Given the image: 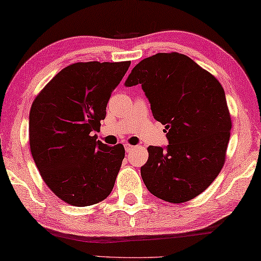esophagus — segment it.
Instances as JSON below:
<instances>
[{
	"label": "esophagus",
	"mask_w": 261,
	"mask_h": 261,
	"mask_svg": "<svg viewBox=\"0 0 261 261\" xmlns=\"http://www.w3.org/2000/svg\"><path fill=\"white\" fill-rule=\"evenodd\" d=\"M124 147H125V151H126V152H130V151L134 150L136 146H134V145H130V144H124Z\"/></svg>",
	"instance_id": "1"
}]
</instances>
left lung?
I'll use <instances>...</instances> for the list:
<instances>
[{"instance_id":"8db88e82","label":"left lung","mask_w":261,"mask_h":261,"mask_svg":"<svg viewBox=\"0 0 261 261\" xmlns=\"http://www.w3.org/2000/svg\"><path fill=\"white\" fill-rule=\"evenodd\" d=\"M142 84L155 120L165 125L169 145L149 146L141 168L153 196L185 203L204 192L223 169L231 116L221 84L179 53H159L139 62L125 87Z\"/></svg>"}]
</instances>
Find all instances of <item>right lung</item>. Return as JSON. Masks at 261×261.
Listing matches in <instances>:
<instances>
[{
  "label": "right lung",
  "mask_w": 261,
  "mask_h": 261,
  "mask_svg": "<svg viewBox=\"0 0 261 261\" xmlns=\"http://www.w3.org/2000/svg\"><path fill=\"white\" fill-rule=\"evenodd\" d=\"M131 64L79 62L62 69L34 99L29 143L48 188L65 203L89 206L114 189L125 155L122 144L96 141L111 92Z\"/></svg>",
  "instance_id": "obj_1"
}]
</instances>
